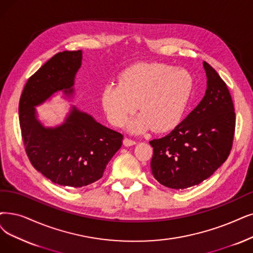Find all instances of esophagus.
Returning <instances> with one entry per match:
<instances>
[{
  "mask_svg": "<svg viewBox=\"0 0 253 253\" xmlns=\"http://www.w3.org/2000/svg\"><path fill=\"white\" fill-rule=\"evenodd\" d=\"M135 144H136V141H134V140H130L128 138L124 139V145L125 146H132V145H135Z\"/></svg>",
  "mask_w": 253,
  "mask_h": 253,
  "instance_id": "34e87169",
  "label": "esophagus"
}]
</instances>
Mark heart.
Listing matches in <instances>:
<instances>
[{
    "instance_id": "1",
    "label": "heart",
    "mask_w": 253,
    "mask_h": 253,
    "mask_svg": "<svg viewBox=\"0 0 253 253\" xmlns=\"http://www.w3.org/2000/svg\"><path fill=\"white\" fill-rule=\"evenodd\" d=\"M193 90L187 70L164 63H139L120 75L118 84H108L102 92V106L111 124L124 126L137 109L140 114L128 127L141 133L150 127L162 133L181 120Z\"/></svg>"
}]
</instances>
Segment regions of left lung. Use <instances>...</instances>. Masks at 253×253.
<instances>
[{"mask_svg":"<svg viewBox=\"0 0 253 253\" xmlns=\"http://www.w3.org/2000/svg\"><path fill=\"white\" fill-rule=\"evenodd\" d=\"M207 90L197 107L154 147L151 173L161 185L180 190L199 185L224 163L232 146L236 114L229 90L204 62Z\"/></svg>","mask_w":253,"mask_h":253,"instance_id":"8db88e82","label":"left lung"}]
</instances>
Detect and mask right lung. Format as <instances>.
<instances>
[{"instance_id":"add662e5","label":"right lung","mask_w":253,"mask_h":253,"mask_svg":"<svg viewBox=\"0 0 253 253\" xmlns=\"http://www.w3.org/2000/svg\"><path fill=\"white\" fill-rule=\"evenodd\" d=\"M82 50H64L50 58L28 80L19 99V126L27 156L33 167L54 184L81 188L103 176L106 166L123 144L124 136L75 106L65 121L45 127L36 106L58 91L74 94Z\"/></svg>"}]
</instances>
